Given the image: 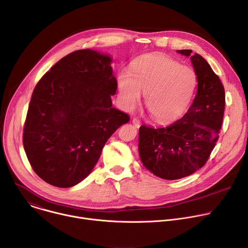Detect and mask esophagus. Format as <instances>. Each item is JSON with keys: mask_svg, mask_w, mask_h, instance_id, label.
<instances>
[{"mask_svg": "<svg viewBox=\"0 0 248 248\" xmlns=\"http://www.w3.org/2000/svg\"><path fill=\"white\" fill-rule=\"evenodd\" d=\"M132 124H133V125H134L136 128H138V127L141 125V122H140L137 118H134V119L132 120Z\"/></svg>", "mask_w": 248, "mask_h": 248, "instance_id": "1", "label": "esophagus"}]
</instances>
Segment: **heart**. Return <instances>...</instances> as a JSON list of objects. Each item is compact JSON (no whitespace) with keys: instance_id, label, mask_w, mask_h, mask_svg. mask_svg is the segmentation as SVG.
<instances>
[{"instance_id":"heart-1","label":"heart","mask_w":248,"mask_h":248,"mask_svg":"<svg viewBox=\"0 0 248 248\" xmlns=\"http://www.w3.org/2000/svg\"><path fill=\"white\" fill-rule=\"evenodd\" d=\"M196 86L193 70L162 55H145L118 75L121 102L132 110L145 93L144 103L150 116L159 123L178 119L186 110Z\"/></svg>"}]
</instances>
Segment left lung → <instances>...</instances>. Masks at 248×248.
Returning <instances> with one entry per match:
<instances>
[{
    "mask_svg": "<svg viewBox=\"0 0 248 248\" xmlns=\"http://www.w3.org/2000/svg\"><path fill=\"white\" fill-rule=\"evenodd\" d=\"M190 57L197 78V93L187 113L166 126L141 125L138 150L144 167L164 180L190 175L208 161L219 139L225 112V88L219 77L199 54Z\"/></svg>",
    "mask_w": 248,
    "mask_h": 248,
    "instance_id": "8db88e82",
    "label": "left lung"
}]
</instances>
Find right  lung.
<instances>
[{
    "label": "right lung",
    "instance_id": "obj_1",
    "mask_svg": "<svg viewBox=\"0 0 248 248\" xmlns=\"http://www.w3.org/2000/svg\"><path fill=\"white\" fill-rule=\"evenodd\" d=\"M112 59L85 49L55 63L35 86L23 147L36 174L57 187L83 181L111 135L129 117L112 107L118 83Z\"/></svg>",
    "mask_w": 248,
    "mask_h": 248
}]
</instances>
